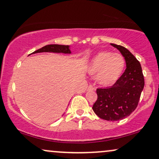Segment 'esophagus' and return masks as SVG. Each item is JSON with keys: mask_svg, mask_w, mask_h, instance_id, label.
Listing matches in <instances>:
<instances>
[{"mask_svg": "<svg viewBox=\"0 0 159 159\" xmlns=\"http://www.w3.org/2000/svg\"><path fill=\"white\" fill-rule=\"evenodd\" d=\"M95 89V88L92 85H89V86H88V87H87V90H94Z\"/></svg>", "mask_w": 159, "mask_h": 159, "instance_id": "34e87169", "label": "esophagus"}]
</instances>
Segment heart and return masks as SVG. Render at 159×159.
Listing matches in <instances>:
<instances>
[{
  "mask_svg": "<svg viewBox=\"0 0 159 159\" xmlns=\"http://www.w3.org/2000/svg\"><path fill=\"white\" fill-rule=\"evenodd\" d=\"M125 61L120 54L110 51H102L94 56L89 66V73L95 75L100 85H112L117 81L123 72Z\"/></svg>",
  "mask_w": 159,
  "mask_h": 159,
  "instance_id": "obj_1",
  "label": "heart"
}]
</instances>
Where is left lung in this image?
I'll use <instances>...</instances> for the list:
<instances>
[{
  "label": "left lung",
  "mask_w": 159,
  "mask_h": 159,
  "mask_svg": "<svg viewBox=\"0 0 159 159\" xmlns=\"http://www.w3.org/2000/svg\"><path fill=\"white\" fill-rule=\"evenodd\" d=\"M111 45L123 56L126 69L113 85L96 89L98 99L92 109L101 119L117 121L127 117L137 107L144 79L141 65L135 56L123 46Z\"/></svg>",
  "instance_id": "obj_1"
}]
</instances>
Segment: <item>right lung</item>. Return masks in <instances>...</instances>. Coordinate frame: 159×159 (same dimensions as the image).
Instances as JSON below:
<instances>
[{"label": "right lung", "mask_w": 159, "mask_h": 159, "mask_svg": "<svg viewBox=\"0 0 159 159\" xmlns=\"http://www.w3.org/2000/svg\"><path fill=\"white\" fill-rule=\"evenodd\" d=\"M41 52H54V53H70V51L68 45H45L37 51L33 52L32 53H41Z\"/></svg>", "instance_id": "1"}]
</instances>
